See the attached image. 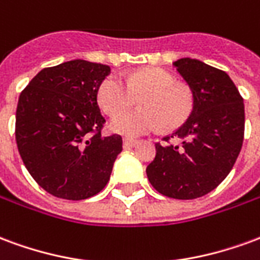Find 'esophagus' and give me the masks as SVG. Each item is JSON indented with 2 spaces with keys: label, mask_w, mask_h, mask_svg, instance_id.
Returning <instances> with one entry per match:
<instances>
[{
  "label": "esophagus",
  "mask_w": 260,
  "mask_h": 260,
  "mask_svg": "<svg viewBox=\"0 0 260 260\" xmlns=\"http://www.w3.org/2000/svg\"><path fill=\"white\" fill-rule=\"evenodd\" d=\"M138 145L136 139H131V138H125L124 139V147H134Z\"/></svg>",
  "instance_id": "esophagus-1"
}]
</instances>
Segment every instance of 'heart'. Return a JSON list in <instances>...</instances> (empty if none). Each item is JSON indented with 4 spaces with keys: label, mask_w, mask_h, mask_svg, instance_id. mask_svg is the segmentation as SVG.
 Instances as JSON below:
<instances>
[{
    "label": "heart",
    "mask_w": 260,
    "mask_h": 260,
    "mask_svg": "<svg viewBox=\"0 0 260 260\" xmlns=\"http://www.w3.org/2000/svg\"><path fill=\"white\" fill-rule=\"evenodd\" d=\"M143 94L142 109L123 112L136 95ZM99 104L106 113L117 114L111 119V129L121 135L135 138L153 131L174 129L186 121L192 111L191 90L175 83L174 75L163 68H145L131 72L124 78L110 75L97 91Z\"/></svg>",
    "instance_id": "1"
}]
</instances>
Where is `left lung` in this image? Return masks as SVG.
Returning <instances> with one entry per match:
<instances>
[{
  "label": "left lung",
  "instance_id": "obj_1",
  "mask_svg": "<svg viewBox=\"0 0 260 260\" xmlns=\"http://www.w3.org/2000/svg\"><path fill=\"white\" fill-rule=\"evenodd\" d=\"M174 67L189 86L193 107L174 134L156 143L146 174L153 188L174 199H196L217 188L233 169L244 142V102L224 71L181 58ZM178 137L181 145L170 144Z\"/></svg>",
  "mask_w": 260,
  "mask_h": 260
}]
</instances>
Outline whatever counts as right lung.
Here are the masks:
<instances>
[{
	"label": "right lung",
	"instance_id": "add662e5",
	"mask_svg": "<svg viewBox=\"0 0 260 260\" xmlns=\"http://www.w3.org/2000/svg\"><path fill=\"white\" fill-rule=\"evenodd\" d=\"M108 65L74 59L42 69L22 90L15 138L23 164L44 191L82 201L107 185L122 150L119 135L103 136L97 91Z\"/></svg>",
	"mask_w": 260,
	"mask_h": 260
}]
</instances>
